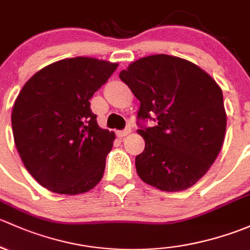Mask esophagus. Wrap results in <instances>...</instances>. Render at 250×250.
<instances>
[{"label":"esophagus","mask_w":250,"mask_h":250,"mask_svg":"<svg viewBox=\"0 0 250 250\" xmlns=\"http://www.w3.org/2000/svg\"><path fill=\"white\" fill-rule=\"evenodd\" d=\"M130 132H131V128H130V127H126L125 130L117 131V136H118V137H119V138H123V137H125V136H127Z\"/></svg>","instance_id":"esophagus-1"}]
</instances>
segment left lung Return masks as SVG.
Returning a JSON list of instances; mask_svg holds the SVG:
<instances>
[{
	"label": "left lung",
	"mask_w": 250,
	"mask_h": 250,
	"mask_svg": "<svg viewBox=\"0 0 250 250\" xmlns=\"http://www.w3.org/2000/svg\"><path fill=\"white\" fill-rule=\"evenodd\" d=\"M119 77L141 102L137 132L146 146L136 156L140 178L163 191L189 189L223 146L226 113L220 86L195 63L165 54L135 61ZM148 119L157 125L139 123Z\"/></svg>",
	"instance_id": "left-lung-1"
}]
</instances>
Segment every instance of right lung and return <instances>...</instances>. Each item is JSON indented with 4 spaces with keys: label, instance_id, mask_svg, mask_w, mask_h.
Returning a JSON list of instances; mask_svg holds the SVG:
<instances>
[{
    "label": "right lung",
    "instance_id": "right-lung-1",
    "mask_svg": "<svg viewBox=\"0 0 250 250\" xmlns=\"http://www.w3.org/2000/svg\"><path fill=\"white\" fill-rule=\"evenodd\" d=\"M117 67L94 58L65 59L33 74L18 95L15 146L31 176L50 191L83 194L101 181L115 135L100 127L89 100Z\"/></svg>",
    "mask_w": 250,
    "mask_h": 250
}]
</instances>
